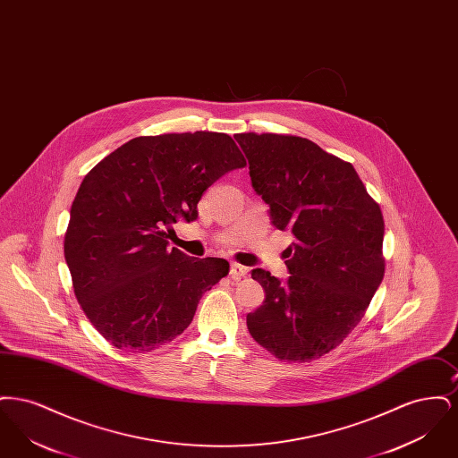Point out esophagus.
<instances>
[{"instance_id":"esophagus-1","label":"esophagus","mask_w":458,"mask_h":458,"mask_svg":"<svg viewBox=\"0 0 458 458\" xmlns=\"http://www.w3.org/2000/svg\"><path fill=\"white\" fill-rule=\"evenodd\" d=\"M249 273V269L245 267V266H242V264H237V262H233L232 266H230V276L233 278V280H239V278H243L245 275Z\"/></svg>"}]
</instances>
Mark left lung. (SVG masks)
Returning a JSON list of instances; mask_svg holds the SVG:
<instances>
[{"instance_id":"left-lung-1","label":"left lung","mask_w":458,"mask_h":458,"mask_svg":"<svg viewBox=\"0 0 458 458\" xmlns=\"http://www.w3.org/2000/svg\"><path fill=\"white\" fill-rule=\"evenodd\" d=\"M233 137L273 225L295 237L286 249V284L252 271L266 299L247 314L249 333L280 360L319 359L360 323L385 276L379 204L349 161L309 139L256 131Z\"/></svg>"}]
</instances>
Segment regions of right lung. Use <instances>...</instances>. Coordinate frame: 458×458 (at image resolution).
<instances>
[{"instance_id":"add662e5","label":"right lung","mask_w":458,"mask_h":458,"mask_svg":"<svg viewBox=\"0 0 458 458\" xmlns=\"http://www.w3.org/2000/svg\"><path fill=\"white\" fill-rule=\"evenodd\" d=\"M245 165L228 133L197 131L135 137L86 174L64 249L73 293L113 347L170 344L228 275V261L191 258L166 239L176 219L197 218L208 187Z\"/></svg>"}]
</instances>
